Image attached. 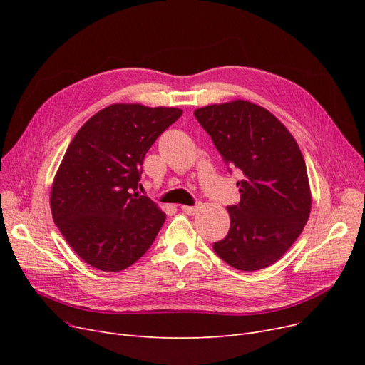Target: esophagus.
<instances>
[{
    "label": "esophagus",
    "instance_id": "34e87169",
    "mask_svg": "<svg viewBox=\"0 0 365 365\" xmlns=\"http://www.w3.org/2000/svg\"><path fill=\"white\" fill-rule=\"evenodd\" d=\"M182 208V212H185L186 215H195L198 210L201 208V204L198 202V204H195V205H182L180 207Z\"/></svg>",
    "mask_w": 365,
    "mask_h": 365
}]
</instances>
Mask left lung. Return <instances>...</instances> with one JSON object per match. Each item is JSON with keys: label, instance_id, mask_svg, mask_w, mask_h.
<instances>
[{"label": "left lung", "instance_id": "obj_1", "mask_svg": "<svg viewBox=\"0 0 365 365\" xmlns=\"http://www.w3.org/2000/svg\"><path fill=\"white\" fill-rule=\"evenodd\" d=\"M229 173L237 168L241 201L229 205L227 235L215 253L240 271L275 263L302 234L311 213L308 171L299 145L264 108L234 101L194 112Z\"/></svg>", "mask_w": 365, "mask_h": 365}]
</instances>
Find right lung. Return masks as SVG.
Here are the masks:
<instances>
[{"label": "right lung", "mask_w": 365, "mask_h": 365, "mask_svg": "<svg viewBox=\"0 0 365 365\" xmlns=\"http://www.w3.org/2000/svg\"><path fill=\"white\" fill-rule=\"evenodd\" d=\"M182 112L117 103L75 134L56 173L50 205L56 226L86 263L123 271L157 238L165 213L136 190L146 152Z\"/></svg>", "instance_id": "1"}]
</instances>
